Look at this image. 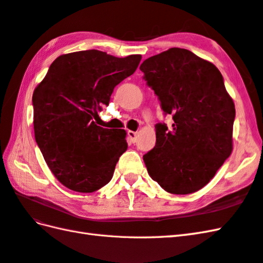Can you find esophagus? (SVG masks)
<instances>
[{
  "label": "esophagus",
  "mask_w": 263,
  "mask_h": 263,
  "mask_svg": "<svg viewBox=\"0 0 263 263\" xmlns=\"http://www.w3.org/2000/svg\"><path fill=\"white\" fill-rule=\"evenodd\" d=\"M127 135H128V137L130 138V140H132L133 143L136 142V139H137V133H136V132L128 130V132H127Z\"/></svg>",
  "instance_id": "34e87169"
}]
</instances>
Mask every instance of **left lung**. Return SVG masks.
<instances>
[{"instance_id": "obj_1", "label": "left lung", "mask_w": 263, "mask_h": 263, "mask_svg": "<svg viewBox=\"0 0 263 263\" xmlns=\"http://www.w3.org/2000/svg\"><path fill=\"white\" fill-rule=\"evenodd\" d=\"M139 69L172 115L157 124L156 145L143 156L149 176L172 194H191L212 180L233 149L234 102L212 62L190 50L171 48Z\"/></svg>"}]
</instances>
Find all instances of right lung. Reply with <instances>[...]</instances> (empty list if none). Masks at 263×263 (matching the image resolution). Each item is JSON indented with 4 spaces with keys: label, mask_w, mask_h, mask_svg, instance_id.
Returning <instances> with one entry per match:
<instances>
[{
    "label": "right lung",
    "mask_w": 263,
    "mask_h": 263,
    "mask_svg": "<svg viewBox=\"0 0 263 263\" xmlns=\"http://www.w3.org/2000/svg\"><path fill=\"white\" fill-rule=\"evenodd\" d=\"M140 60V54L117 58L98 50L62 54L34 89L35 142L50 171L69 190L92 193L112 178L127 149L126 130L102 128L92 117Z\"/></svg>",
    "instance_id": "right-lung-1"
}]
</instances>
